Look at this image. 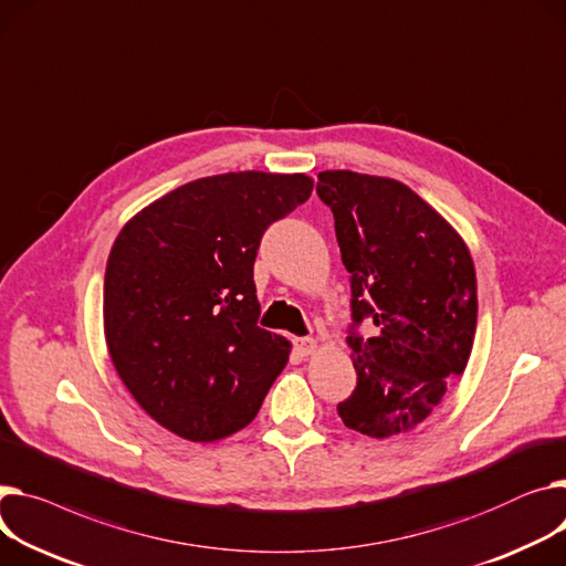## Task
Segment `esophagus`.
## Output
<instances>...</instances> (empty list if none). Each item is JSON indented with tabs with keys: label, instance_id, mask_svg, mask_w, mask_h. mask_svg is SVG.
<instances>
[{
	"label": "esophagus",
	"instance_id": "34e87169",
	"mask_svg": "<svg viewBox=\"0 0 566 566\" xmlns=\"http://www.w3.org/2000/svg\"><path fill=\"white\" fill-rule=\"evenodd\" d=\"M293 346H295V350H297L300 357H310V355L316 350V342H314L312 336H300V338H295Z\"/></svg>",
	"mask_w": 566,
	"mask_h": 566
}]
</instances>
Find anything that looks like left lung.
<instances>
[{
    "label": "left lung",
    "instance_id": "8db88e82",
    "mask_svg": "<svg viewBox=\"0 0 566 566\" xmlns=\"http://www.w3.org/2000/svg\"><path fill=\"white\" fill-rule=\"evenodd\" d=\"M350 273L346 342L355 391L344 426L391 439L421 426L467 368L478 321L475 269L458 232L405 184L350 170L318 172ZM368 319L379 329L364 339Z\"/></svg>",
    "mask_w": 566,
    "mask_h": 566
}]
</instances>
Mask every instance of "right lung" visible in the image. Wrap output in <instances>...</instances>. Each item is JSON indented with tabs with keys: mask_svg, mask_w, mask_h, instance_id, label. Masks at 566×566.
I'll return each instance as SVG.
<instances>
[{
	"mask_svg": "<svg viewBox=\"0 0 566 566\" xmlns=\"http://www.w3.org/2000/svg\"><path fill=\"white\" fill-rule=\"evenodd\" d=\"M305 175L196 179L134 216L111 248L104 334L136 402L188 441L245 428L291 344L259 327L254 259L275 220L310 200Z\"/></svg>",
	"mask_w": 566,
	"mask_h": 566,
	"instance_id": "add662e5",
	"label": "right lung"
}]
</instances>
